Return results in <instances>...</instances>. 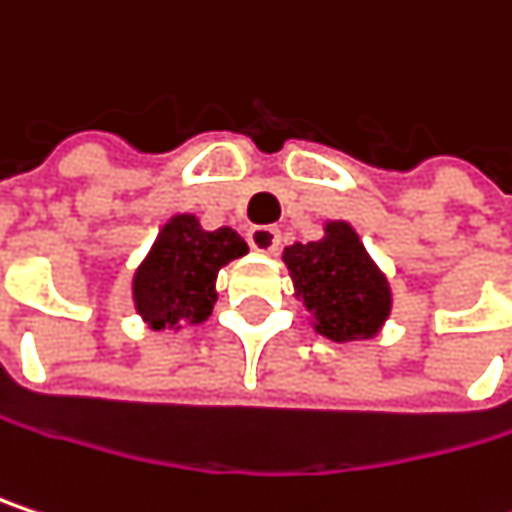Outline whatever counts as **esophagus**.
I'll list each match as a JSON object with an SVG mask.
<instances>
[{"mask_svg": "<svg viewBox=\"0 0 512 512\" xmlns=\"http://www.w3.org/2000/svg\"><path fill=\"white\" fill-rule=\"evenodd\" d=\"M249 246H252L255 252L272 255V252H278V246H281V231L272 228V225H255V228H249Z\"/></svg>", "mask_w": 512, "mask_h": 512, "instance_id": "34e87169", "label": "esophagus"}]
</instances>
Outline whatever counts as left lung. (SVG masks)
<instances>
[{
    "mask_svg": "<svg viewBox=\"0 0 512 512\" xmlns=\"http://www.w3.org/2000/svg\"><path fill=\"white\" fill-rule=\"evenodd\" d=\"M296 296L316 316V331L334 343L375 337L390 316V284L360 246L349 222H328L316 243L284 249Z\"/></svg>",
    "mask_w": 512,
    "mask_h": 512,
    "instance_id": "left-lung-1",
    "label": "left lung"
}]
</instances>
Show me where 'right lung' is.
<instances>
[{"mask_svg":"<svg viewBox=\"0 0 512 512\" xmlns=\"http://www.w3.org/2000/svg\"><path fill=\"white\" fill-rule=\"evenodd\" d=\"M246 252L231 228L205 231L196 216H172L134 275L137 313L155 331L205 322L216 302V272Z\"/></svg>","mask_w":512,"mask_h":512,"instance_id":"1","label":"right lung"}]
</instances>
